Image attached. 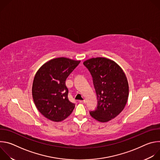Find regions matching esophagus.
<instances>
[{
	"label": "esophagus",
	"instance_id": "obj_1",
	"mask_svg": "<svg viewBox=\"0 0 160 160\" xmlns=\"http://www.w3.org/2000/svg\"><path fill=\"white\" fill-rule=\"evenodd\" d=\"M86 102V101L85 100H83V101H80V103H82V104H85Z\"/></svg>",
	"mask_w": 160,
	"mask_h": 160
}]
</instances>
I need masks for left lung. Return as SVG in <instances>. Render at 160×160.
I'll list each match as a JSON object with an SVG mask.
<instances>
[{
  "instance_id": "1",
  "label": "left lung",
  "mask_w": 160,
  "mask_h": 160,
  "mask_svg": "<svg viewBox=\"0 0 160 160\" xmlns=\"http://www.w3.org/2000/svg\"><path fill=\"white\" fill-rule=\"evenodd\" d=\"M93 78L98 107L90 115L104 123L117 117L123 110L129 94L128 83L122 68L114 61L102 57L83 62Z\"/></svg>"
}]
</instances>
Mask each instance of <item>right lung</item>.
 <instances>
[{
    "instance_id": "add662e5",
    "label": "right lung",
    "mask_w": 160,
    "mask_h": 160,
    "mask_svg": "<svg viewBox=\"0 0 160 160\" xmlns=\"http://www.w3.org/2000/svg\"><path fill=\"white\" fill-rule=\"evenodd\" d=\"M80 61L64 57L45 62L37 72L32 85V96L38 111L55 122L69 117L75 105L68 98L67 77Z\"/></svg>"
}]
</instances>
